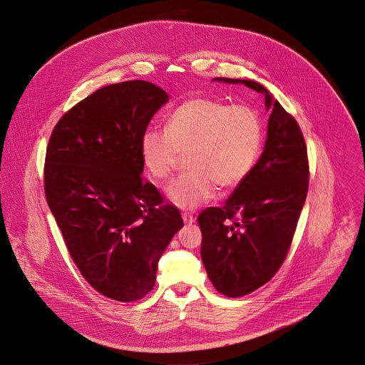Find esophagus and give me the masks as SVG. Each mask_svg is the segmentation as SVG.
I'll use <instances>...</instances> for the list:
<instances>
[{"instance_id":"esophagus-1","label":"esophagus","mask_w":365,"mask_h":365,"mask_svg":"<svg viewBox=\"0 0 365 365\" xmlns=\"http://www.w3.org/2000/svg\"><path fill=\"white\" fill-rule=\"evenodd\" d=\"M182 219H183V221H185L186 224H192V222L195 221V217H193V215H190V213H187V212L182 213Z\"/></svg>"}]
</instances>
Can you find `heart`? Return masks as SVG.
I'll return each instance as SVG.
<instances>
[{"instance_id":"heart-1","label":"heart","mask_w":365,"mask_h":365,"mask_svg":"<svg viewBox=\"0 0 365 365\" xmlns=\"http://www.w3.org/2000/svg\"><path fill=\"white\" fill-rule=\"evenodd\" d=\"M264 143L259 111L248 104L230 106L193 97L168 117L165 133L146 130L141 156L149 173L168 180L186 155L187 170L168 187V197L180 209H196L219 189H234L252 172Z\"/></svg>"}]
</instances>
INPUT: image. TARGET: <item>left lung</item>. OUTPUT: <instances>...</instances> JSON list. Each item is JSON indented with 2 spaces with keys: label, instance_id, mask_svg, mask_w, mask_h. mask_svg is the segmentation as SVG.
Instances as JSON below:
<instances>
[{
  "label": "left lung",
  "instance_id": "left-lung-1",
  "mask_svg": "<svg viewBox=\"0 0 365 365\" xmlns=\"http://www.w3.org/2000/svg\"><path fill=\"white\" fill-rule=\"evenodd\" d=\"M242 83L265 94L271 110L265 149L250 176L222 207L199 215L202 259L216 291L240 297L261 288L279 271L291 248L309 189L307 148L297 121L259 83Z\"/></svg>",
  "mask_w": 365,
  "mask_h": 365
}]
</instances>
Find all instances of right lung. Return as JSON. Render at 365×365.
<instances>
[{
	"instance_id": "add662e5",
	"label": "right lung",
	"mask_w": 365,
	"mask_h": 365,
	"mask_svg": "<svg viewBox=\"0 0 365 365\" xmlns=\"http://www.w3.org/2000/svg\"><path fill=\"white\" fill-rule=\"evenodd\" d=\"M168 100L144 80L101 87L62 115L46 148L49 209L83 278L113 300L150 292L160 255L183 227L178 207L141 175V137Z\"/></svg>"
}]
</instances>
